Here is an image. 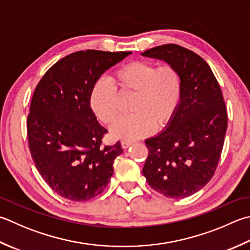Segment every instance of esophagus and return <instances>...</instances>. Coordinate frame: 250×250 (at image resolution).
<instances>
[{
  "label": "esophagus",
  "instance_id": "obj_1",
  "mask_svg": "<svg viewBox=\"0 0 250 250\" xmlns=\"http://www.w3.org/2000/svg\"><path fill=\"white\" fill-rule=\"evenodd\" d=\"M132 143H133V142H132V141H122L121 142V146H122V148H128L129 147V146L132 144Z\"/></svg>",
  "mask_w": 250,
  "mask_h": 250
}]
</instances>
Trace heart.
<instances>
[{
  "label": "heart",
  "mask_w": 250,
  "mask_h": 250,
  "mask_svg": "<svg viewBox=\"0 0 250 250\" xmlns=\"http://www.w3.org/2000/svg\"><path fill=\"white\" fill-rule=\"evenodd\" d=\"M111 81L100 78L93 84L90 107L97 119L110 125L120 114L118 93L121 96L134 94L130 106L133 114L121 117L110 128L111 135L117 139L136 140L154 132L156 125H167L182 100L181 76L170 65L156 67L147 62H131L120 67Z\"/></svg>",
  "instance_id": "1"
}]
</instances>
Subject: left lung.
I'll return each mask as SVG.
<instances>
[{"mask_svg":"<svg viewBox=\"0 0 250 250\" xmlns=\"http://www.w3.org/2000/svg\"><path fill=\"white\" fill-rule=\"evenodd\" d=\"M142 55L173 66L182 80L177 114L164 131L145 141L143 174L166 197L190 196L211 180L221 156L228 128L222 91L208 63L188 48L165 44Z\"/></svg>","mask_w":250,"mask_h":250,"instance_id":"obj_1","label":"left lung"}]
</instances>
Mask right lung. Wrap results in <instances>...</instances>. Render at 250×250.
<instances>
[{"label":"right lung","mask_w":250,"mask_h":250,"mask_svg":"<svg viewBox=\"0 0 250 250\" xmlns=\"http://www.w3.org/2000/svg\"><path fill=\"white\" fill-rule=\"evenodd\" d=\"M131 52L86 50L62 58L34 90L27 119L28 143L43 180L60 196L86 202L105 189L120 142L102 146L107 130L90 107L94 83Z\"/></svg>","instance_id":"obj_1"}]
</instances>
